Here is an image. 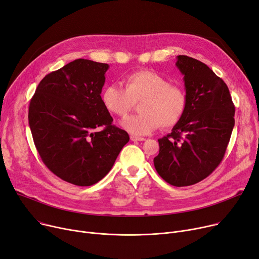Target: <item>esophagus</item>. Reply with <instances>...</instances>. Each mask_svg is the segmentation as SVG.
Instances as JSON below:
<instances>
[{
	"instance_id": "1",
	"label": "esophagus",
	"mask_w": 259,
	"mask_h": 259,
	"mask_svg": "<svg viewBox=\"0 0 259 259\" xmlns=\"http://www.w3.org/2000/svg\"><path fill=\"white\" fill-rule=\"evenodd\" d=\"M130 140H131L132 142H138V141L143 142V141H145L146 139H145V138H140V137H135V135H131V137H130Z\"/></svg>"
}]
</instances>
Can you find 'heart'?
<instances>
[{
  "instance_id": "heart-1",
  "label": "heart",
  "mask_w": 259,
  "mask_h": 259,
  "mask_svg": "<svg viewBox=\"0 0 259 259\" xmlns=\"http://www.w3.org/2000/svg\"><path fill=\"white\" fill-rule=\"evenodd\" d=\"M124 88L116 84L107 85L101 93V102L113 115L125 116L135 103H140V114L127 116L120 126L134 135H146L161 128L175 126L187 109V94L161 74L151 70H140L128 74Z\"/></svg>"
}]
</instances>
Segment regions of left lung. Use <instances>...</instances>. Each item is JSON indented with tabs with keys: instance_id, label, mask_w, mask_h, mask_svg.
<instances>
[{
	"instance_id": "1",
	"label": "left lung",
	"mask_w": 259,
	"mask_h": 259,
	"mask_svg": "<svg viewBox=\"0 0 259 259\" xmlns=\"http://www.w3.org/2000/svg\"><path fill=\"white\" fill-rule=\"evenodd\" d=\"M184 74L187 109L172 132L158 140L154 167L175 187L194 185L223 160L235 124V107L225 81L202 62L179 56Z\"/></svg>"
}]
</instances>
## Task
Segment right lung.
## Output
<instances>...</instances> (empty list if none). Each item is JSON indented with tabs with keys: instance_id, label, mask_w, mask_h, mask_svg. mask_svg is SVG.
Wrapping results in <instances>:
<instances>
[{
	"instance_id": "right-lung-1",
	"label": "right lung",
	"mask_w": 259,
	"mask_h": 259,
	"mask_svg": "<svg viewBox=\"0 0 259 259\" xmlns=\"http://www.w3.org/2000/svg\"><path fill=\"white\" fill-rule=\"evenodd\" d=\"M109 65L78 59L39 81L28 120L36 150L61 180L87 187L111 170L128 133L101 102Z\"/></svg>"
}]
</instances>
